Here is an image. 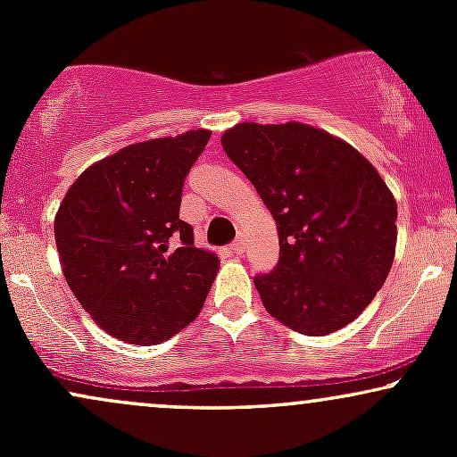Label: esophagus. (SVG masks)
Listing matches in <instances>:
<instances>
[{
    "instance_id": "1",
    "label": "esophagus",
    "mask_w": 457,
    "mask_h": 457,
    "mask_svg": "<svg viewBox=\"0 0 457 457\" xmlns=\"http://www.w3.org/2000/svg\"><path fill=\"white\" fill-rule=\"evenodd\" d=\"M245 246H246V240H245V236L240 234L238 238H236L232 243V251H234V253L240 255V253H245Z\"/></svg>"
}]
</instances>
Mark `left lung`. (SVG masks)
<instances>
[{"label": "left lung", "mask_w": 457, "mask_h": 457, "mask_svg": "<svg viewBox=\"0 0 457 457\" xmlns=\"http://www.w3.org/2000/svg\"><path fill=\"white\" fill-rule=\"evenodd\" d=\"M221 144L277 223L279 262L253 279L266 312L312 337L359 318L395 258L397 204L378 170L301 122H240Z\"/></svg>", "instance_id": "1"}]
</instances>
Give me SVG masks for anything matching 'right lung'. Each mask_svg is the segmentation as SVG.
Here are the masks:
<instances>
[{
    "label": "right lung",
    "mask_w": 457,
    "mask_h": 457,
    "mask_svg": "<svg viewBox=\"0 0 457 457\" xmlns=\"http://www.w3.org/2000/svg\"><path fill=\"white\" fill-rule=\"evenodd\" d=\"M211 135L195 129L124 145L87 167L57 208L55 246L68 287L120 342L174 337L211 292L217 253L197 249L180 219L185 178Z\"/></svg>",
    "instance_id": "1"
}]
</instances>
